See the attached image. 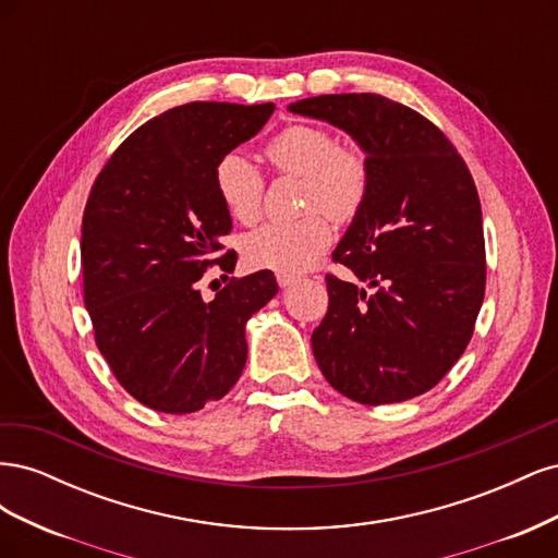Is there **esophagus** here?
Here are the masks:
<instances>
[{
	"label": "esophagus",
	"instance_id": "34e87169",
	"mask_svg": "<svg viewBox=\"0 0 558 558\" xmlns=\"http://www.w3.org/2000/svg\"><path fill=\"white\" fill-rule=\"evenodd\" d=\"M277 281H279L281 289H289V286H293V283L298 281V277H295V275H283V272H277Z\"/></svg>",
	"mask_w": 558,
	"mask_h": 558
}]
</instances>
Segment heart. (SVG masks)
Listing matches in <instances>:
<instances>
[{
    "instance_id": "heart-1",
    "label": "heart",
    "mask_w": 558,
    "mask_h": 558,
    "mask_svg": "<svg viewBox=\"0 0 558 558\" xmlns=\"http://www.w3.org/2000/svg\"><path fill=\"white\" fill-rule=\"evenodd\" d=\"M265 154L275 170L305 179L302 209L295 221H275L253 230L244 242L248 265L298 275L312 267L332 240L324 211L347 223L369 193V162L363 150L340 146L320 125H289L267 142ZM214 185L226 211L240 223L258 221L263 211L265 177L240 150H228L214 167Z\"/></svg>"
}]
</instances>
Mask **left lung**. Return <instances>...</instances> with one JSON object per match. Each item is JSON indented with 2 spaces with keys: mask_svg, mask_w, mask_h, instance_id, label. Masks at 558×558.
<instances>
[{
  "mask_svg": "<svg viewBox=\"0 0 558 558\" xmlns=\"http://www.w3.org/2000/svg\"><path fill=\"white\" fill-rule=\"evenodd\" d=\"M349 132L369 162V193L326 275L328 312L312 332L328 384L361 404L430 391L465 351L484 300L486 251L475 181L426 116L375 93L289 107Z\"/></svg>",
  "mask_w": 558,
  "mask_h": 558,
  "instance_id": "left-lung-1",
  "label": "left lung"
}]
</instances>
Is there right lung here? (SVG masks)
Wrapping results in <instances>:
<instances>
[{"instance_id": "obj_1", "label": "right lung", "mask_w": 558, "mask_h": 558, "mask_svg": "<svg viewBox=\"0 0 558 558\" xmlns=\"http://www.w3.org/2000/svg\"><path fill=\"white\" fill-rule=\"evenodd\" d=\"M275 105L191 102L134 130L97 174L81 226L83 300L113 377L146 408L191 414L221 400L246 363L244 326L279 291L275 275L230 279L202 300L211 265L232 272V230L214 185L223 154Z\"/></svg>"}]
</instances>
